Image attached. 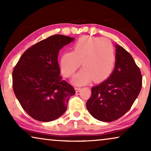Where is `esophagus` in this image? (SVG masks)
<instances>
[{"mask_svg":"<svg viewBox=\"0 0 151 151\" xmlns=\"http://www.w3.org/2000/svg\"><path fill=\"white\" fill-rule=\"evenodd\" d=\"M80 89H81V88H80V87H76L75 88V90H76V92H79L80 91Z\"/></svg>","mask_w":151,"mask_h":151,"instance_id":"obj_1","label":"esophagus"}]
</instances>
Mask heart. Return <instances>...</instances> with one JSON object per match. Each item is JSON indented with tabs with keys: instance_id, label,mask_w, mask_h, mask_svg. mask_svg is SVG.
I'll list each match as a JSON object with an SVG mask.
<instances>
[{
	"instance_id": "obj_1",
	"label": "heart",
	"mask_w": 151,
	"mask_h": 151,
	"mask_svg": "<svg viewBox=\"0 0 151 151\" xmlns=\"http://www.w3.org/2000/svg\"><path fill=\"white\" fill-rule=\"evenodd\" d=\"M82 69L72 78L77 86L88 84L93 80L100 82L106 80L114 69L116 55L111 42L103 38L83 36L76 41L73 51H66L60 59V69L66 78L73 75L80 67Z\"/></svg>"
}]
</instances>
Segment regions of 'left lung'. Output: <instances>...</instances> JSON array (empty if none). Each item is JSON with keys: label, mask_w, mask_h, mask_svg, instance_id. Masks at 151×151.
<instances>
[{"label": "left lung", "mask_w": 151, "mask_h": 151, "mask_svg": "<svg viewBox=\"0 0 151 151\" xmlns=\"http://www.w3.org/2000/svg\"><path fill=\"white\" fill-rule=\"evenodd\" d=\"M115 49L113 71L108 79L91 88L86 104L93 117L106 122L119 119L131 109L142 84L141 71L131 55L117 44Z\"/></svg>", "instance_id": "1"}]
</instances>
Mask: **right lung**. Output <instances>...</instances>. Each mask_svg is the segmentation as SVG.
<instances>
[{"label":"right lung","instance_id":"obj_1","mask_svg":"<svg viewBox=\"0 0 151 151\" xmlns=\"http://www.w3.org/2000/svg\"><path fill=\"white\" fill-rule=\"evenodd\" d=\"M74 38L54 35L24 51L12 73L14 92L22 109L32 118L50 122L67 109L73 86L62 80L58 56Z\"/></svg>","mask_w":151,"mask_h":151}]
</instances>
